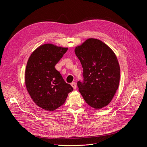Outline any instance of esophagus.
I'll list each match as a JSON object with an SVG mask.
<instances>
[{
	"label": "esophagus",
	"mask_w": 147,
	"mask_h": 147,
	"mask_svg": "<svg viewBox=\"0 0 147 147\" xmlns=\"http://www.w3.org/2000/svg\"><path fill=\"white\" fill-rule=\"evenodd\" d=\"M71 86L73 87V88L74 89V90H76V88H77V85H76V83L75 82H73L72 83H71Z\"/></svg>",
	"instance_id": "1"
}]
</instances>
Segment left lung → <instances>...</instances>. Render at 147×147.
<instances>
[{
    "instance_id": "1",
    "label": "left lung",
    "mask_w": 147,
    "mask_h": 147,
    "mask_svg": "<svg viewBox=\"0 0 147 147\" xmlns=\"http://www.w3.org/2000/svg\"><path fill=\"white\" fill-rule=\"evenodd\" d=\"M83 68V82L78 90L89 105L100 109L111 102L119 86L120 69L114 52L99 39H87L76 47Z\"/></svg>"
}]
</instances>
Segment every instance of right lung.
<instances>
[{"label": "right lung", "mask_w": 147, "mask_h": 147, "mask_svg": "<svg viewBox=\"0 0 147 147\" xmlns=\"http://www.w3.org/2000/svg\"><path fill=\"white\" fill-rule=\"evenodd\" d=\"M68 48L45 44L30 56L25 72V83L31 98L42 109L53 111L65 102L73 87L55 68Z\"/></svg>", "instance_id": "1"}]
</instances>
